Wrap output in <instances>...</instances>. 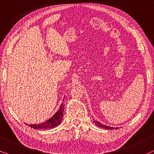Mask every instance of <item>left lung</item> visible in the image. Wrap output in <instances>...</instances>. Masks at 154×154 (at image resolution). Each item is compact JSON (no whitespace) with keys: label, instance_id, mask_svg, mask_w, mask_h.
<instances>
[{"label":"left lung","instance_id":"left-lung-1","mask_svg":"<svg viewBox=\"0 0 154 154\" xmlns=\"http://www.w3.org/2000/svg\"><path fill=\"white\" fill-rule=\"evenodd\" d=\"M94 122L96 125V126L100 127V128H105V129H108V130H112V129H113V128H111V127H108V126L104 125L101 124L99 122L96 121V120H94ZM118 128H116V129H118Z\"/></svg>","mask_w":154,"mask_h":154}]
</instances>
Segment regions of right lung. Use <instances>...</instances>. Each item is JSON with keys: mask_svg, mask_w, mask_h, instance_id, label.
Listing matches in <instances>:
<instances>
[{"mask_svg": "<svg viewBox=\"0 0 154 154\" xmlns=\"http://www.w3.org/2000/svg\"><path fill=\"white\" fill-rule=\"evenodd\" d=\"M63 111H64V105H63V103L61 104L59 110L56 112V113L53 117H51L47 121L43 122L42 124L38 125H26L32 128L39 129V130L40 129H46H46L54 128L61 122V120H62L63 117Z\"/></svg>", "mask_w": 154, "mask_h": 154, "instance_id": "right-lung-1", "label": "right lung"}]
</instances>
